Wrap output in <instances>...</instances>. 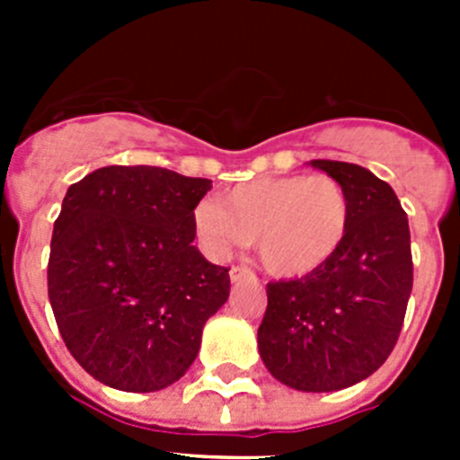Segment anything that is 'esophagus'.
Masks as SVG:
<instances>
[{
	"label": "esophagus",
	"instance_id": "1",
	"mask_svg": "<svg viewBox=\"0 0 460 460\" xmlns=\"http://www.w3.org/2000/svg\"><path fill=\"white\" fill-rule=\"evenodd\" d=\"M246 279H253V271L246 270V267H233V270H230V280H233V283H242V280Z\"/></svg>",
	"mask_w": 460,
	"mask_h": 460
}]
</instances>
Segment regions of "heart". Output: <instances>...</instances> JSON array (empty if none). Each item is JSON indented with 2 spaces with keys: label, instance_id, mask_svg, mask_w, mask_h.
<instances>
[{
  "label": "heart",
  "instance_id": "b5f03b06",
  "mask_svg": "<svg viewBox=\"0 0 460 460\" xmlns=\"http://www.w3.org/2000/svg\"><path fill=\"white\" fill-rule=\"evenodd\" d=\"M350 217V195L334 177L283 174L234 186L221 202H200L193 230L211 258L249 242L267 274L292 280L339 253Z\"/></svg>",
  "mask_w": 460,
  "mask_h": 460
}]
</instances>
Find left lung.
Wrapping results in <instances>:
<instances>
[{"mask_svg": "<svg viewBox=\"0 0 460 460\" xmlns=\"http://www.w3.org/2000/svg\"><path fill=\"white\" fill-rule=\"evenodd\" d=\"M350 195V230L318 271L267 286L258 350L296 392H339L387 361L412 292L410 227L396 193L371 170L311 161Z\"/></svg>", "mask_w": 460, "mask_h": 460, "instance_id": "8db88e82", "label": "left lung"}]
</instances>
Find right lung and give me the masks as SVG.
Here are the masks:
<instances>
[{"mask_svg": "<svg viewBox=\"0 0 460 460\" xmlns=\"http://www.w3.org/2000/svg\"><path fill=\"white\" fill-rule=\"evenodd\" d=\"M209 189V180L152 165H108L68 186L48 296L68 352L108 387H170L227 302V270L193 246V209Z\"/></svg>", "mask_w": 460, "mask_h": 460, "instance_id": "1", "label": "right lung"}]
</instances>
